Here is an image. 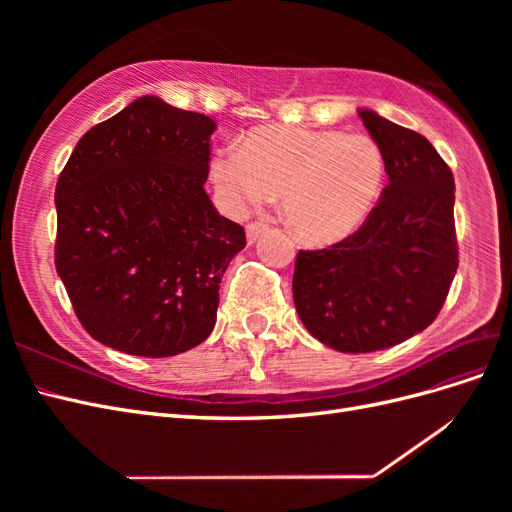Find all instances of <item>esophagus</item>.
Here are the masks:
<instances>
[{"label":"esophagus","mask_w":512,"mask_h":512,"mask_svg":"<svg viewBox=\"0 0 512 512\" xmlns=\"http://www.w3.org/2000/svg\"><path fill=\"white\" fill-rule=\"evenodd\" d=\"M265 230H267V226L262 224V222L247 224V228H245V232H247V243H256Z\"/></svg>","instance_id":"obj_1"}]
</instances>
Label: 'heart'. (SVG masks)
I'll return each instance as SVG.
<instances>
[{"label": "heart", "mask_w": 512, "mask_h": 512, "mask_svg": "<svg viewBox=\"0 0 512 512\" xmlns=\"http://www.w3.org/2000/svg\"><path fill=\"white\" fill-rule=\"evenodd\" d=\"M209 179L224 205L243 213L282 194L286 224L303 243L350 237L376 207L386 179L380 145L367 134L260 126L237 151H218Z\"/></svg>", "instance_id": "obj_1"}]
</instances>
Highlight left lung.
Masks as SVG:
<instances>
[{"label":"left lung","instance_id":"left-lung-1","mask_svg":"<svg viewBox=\"0 0 512 512\" xmlns=\"http://www.w3.org/2000/svg\"><path fill=\"white\" fill-rule=\"evenodd\" d=\"M389 185L363 226L327 250L299 252L292 299L305 329L339 352L406 342L436 320L459 267L455 179L414 130L359 108Z\"/></svg>","mask_w":512,"mask_h":512}]
</instances>
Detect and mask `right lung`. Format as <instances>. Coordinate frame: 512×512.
<instances>
[{
    "label": "right lung",
    "instance_id": "right-lung-1",
    "mask_svg": "<svg viewBox=\"0 0 512 512\" xmlns=\"http://www.w3.org/2000/svg\"><path fill=\"white\" fill-rule=\"evenodd\" d=\"M215 121L143 96L83 134L55 188V267L100 344L164 359L205 342L245 247L205 192Z\"/></svg>",
    "mask_w": 512,
    "mask_h": 512
}]
</instances>
